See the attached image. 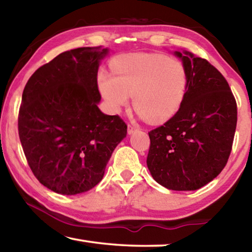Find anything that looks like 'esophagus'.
Instances as JSON below:
<instances>
[{
  "mask_svg": "<svg viewBox=\"0 0 252 252\" xmlns=\"http://www.w3.org/2000/svg\"><path fill=\"white\" fill-rule=\"evenodd\" d=\"M138 130H139V127H136L134 126H131V125L127 126V133H129V134H132V133H133V132L138 131Z\"/></svg>",
  "mask_w": 252,
  "mask_h": 252,
  "instance_id": "obj_1",
  "label": "esophagus"
}]
</instances>
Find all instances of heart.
<instances>
[{
    "label": "heart",
    "instance_id": "heart-1",
    "mask_svg": "<svg viewBox=\"0 0 252 252\" xmlns=\"http://www.w3.org/2000/svg\"><path fill=\"white\" fill-rule=\"evenodd\" d=\"M100 91L114 112L129 103L149 122L169 120L180 108L188 88L183 63L159 53L125 54L113 60L112 75H99Z\"/></svg>",
    "mask_w": 252,
    "mask_h": 252
}]
</instances>
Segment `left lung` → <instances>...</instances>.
<instances>
[{
    "mask_svg": "<svg viewBox=\"0 0 252 252\" xmlns=\"http://www.w3.org/2000/svg\"><path fill=\"white\" fill-rule=\"evenodd\" d=\"M188 72L187 92L174 116L149 132L147 164L170 190H197L222 171L232 150L237 102L224 76L206 59L176 52Z\"/></svg>",
    "mask_w": 252,
    "mask_h": 252,
    "instance_id": "left-lung-1",
    "label": "left lung"
}]
</instances>
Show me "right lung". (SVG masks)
Instances as JSON below:
<instances>
[{"instance_id":"obj_1","label":"right lung","mask_w":252,"mask_h":252,"mask_svg":"<svg viewBox=\"0 0 252 252\" xmlns=\"http://www.w3.org/2000/svg\"><path fill=\"white\" fill-rule=\"evenodd\" d=\"M108 49L79 48L40 66L25 85L19 136L35 178L61 194L94 188L126 135V123L97 108L100 60Z\"/></svg>"}]
</instances>
